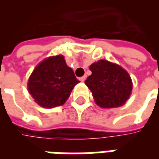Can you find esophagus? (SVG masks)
<instances>
[{
  "label": "esophagus",
  "instance_id": "34e87169",
  "mask_svg": "<svg viewBox=\"0 0 159 159\" xmlns=\"http://www.w3.org/2000/svg\"><path fill=\"white\" fill-rule=\"evenodd\" d=\"M86 77H87L86 76H82V77H80L79 80L81 81V82H84V81H85V79H86Z\"/></svg>",
  "mask_w": 159,
  "mask_h": 159
}]
</instances>
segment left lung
<instances>
[{"instance_id":"obj_1","label":"left lung","mask_w":159,"mask_h":159,"mask_svg":"<svg viewBox=\"0 0 159 159\" xmlns=\"http://www.w3.org/2000/svg\"><path fill=\"white\" fill-rule=\"evenodd\" d=\"M92 75L85 80L94 101L102 108L123 106L129 98L132 81L121 66L107 60H99L89 67Z\"/></svg>"}]
</instances>
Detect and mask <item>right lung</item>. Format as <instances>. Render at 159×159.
I'll return each instance as SVG.
<instances>
[{
    "instance_id": "1",
    "label": "right lung",
    "mask_w": 159,
    "mask_h": 159,
    "mask_svg": "<svg viewBox=\"0 0 159 159\" xmlns=\"http://www.w3.org/2000/svg\"><path fill=\"white\" fill-rule=\"evenodd\" d=\"M80 83L62 55L50 57L36 66L28 82V90L36 102L45 108L59 107Z\"/></svg>"
}]
</instances>
